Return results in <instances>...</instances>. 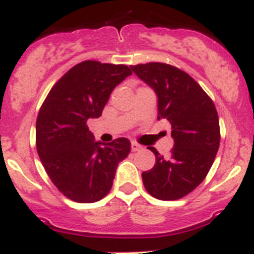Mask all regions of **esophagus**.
I'll list each match as a JSON object with an SVG mask.
<instances>
[{"label": "esophagus", "instance_id": "1", "mask_svg": "<svg viewBox=\"0 0 254 254\" xmlns=\"http://www.w3.org/2000/svg\"><path fill=\"white\" fill-rule=\"evenodd\" d=\"M141 149V145H138L137 142H132L131 143V150L132 151H138Z\"/></svg>", "mask_w": 254, "mask_h": 254}]
</instances>
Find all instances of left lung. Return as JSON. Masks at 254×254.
Instances as JSON below:
<instances>
[{
    "label": "left lung",
    "mask_w": 254,
    "mask_h": 254,
    "mask_svg": "<svg viewBox=\"0 0 254 254\" xmlns=\"http://www.w3.org/2000/svg\"><path fill=\"white\" fill-rule=\"evenodd\" d=\"M140 80L158 96V120L172 126L174 146L169 158L156 149L152 169L142 173L143 186L163 201L185 197L207 176L220 145L216 108L207 94L185 71L167 64L131 66Z\"/></svg>",
    "instance_id": "1"
}]
</instances>
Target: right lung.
I'll return each instance as SVG.
<instances>
[{
	"mask_svg": "<svg viewBox=\"0 0 254 254\" xmlns=\"http://www.w3.org/2000/svg\"><path fill=\"white\" fill-rule=\"evenodd\" d=\"M132 75L126 64L85 61L51 89L37 118L40 161L67 198L90 203L111 190L118 164L131 150L128 138L95 141L86 122L99 118L114 87Z\"/></svg>",
	"mask_w": 254,
	"mask_h": 254,
	"instance_id": "add662e5",
	"label": "right lung"
}]
</instances>
